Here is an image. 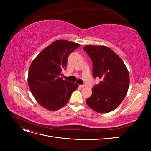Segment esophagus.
I'll return each instance as SVG.
<instances>
[{"mask_svg":"<svg viewBox=\"0 0 151 151\" xmlns=\"http://www.w3.org/2000/svg\"><path fill=\"white\" fill-rule=\"evenodd\" d=\"M80 88H84V87H86V84H82V85H80L79 86Z\"/></svg>","mask_w":151,"mask_h":151,"instance_id":"34e87169","label":"esophagus"}]
</instances>
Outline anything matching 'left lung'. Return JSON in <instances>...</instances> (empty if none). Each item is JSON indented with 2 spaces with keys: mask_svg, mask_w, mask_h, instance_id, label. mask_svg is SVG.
I'll return each instance as SVG.
<instances>
[{
  "mask_svg": "<svg viewBox=\"0 0 151 151\" xmlns=\"http://www.w3.org/2000/svg\"><path fill=\"white\" fill-rule=\"evenodd\" d=\"M83 50L92 60L94 78L101 80L93 88L86 103L98 113L110 112L126 96L130 83L129 71L119 56L107 47L88 45Z\"/></svg>",
  "mask_w": 151,
  "mask_h": 151,
  "instance_id": "8db88e82",
  "label": "left lung"
}]
</instances>
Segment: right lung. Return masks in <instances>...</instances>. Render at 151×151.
Masks as SVG:
<instances>
[{
    "mask_svg": "<svg viewBox=\"0 0 151 151\" xmlns=\"http://www.w3.org/2000/svg\"><path fill=\"white\" fill-rule=\"evenodd\" d=\"M80 45L65 40H57L41 52L31 63L28 82L38 103L50 111H55L68 103L79 85L63 80L69 55Z\"/></svg>",
    "mask_w": 151,
    "mask_h": 151,
    "instance_id": "1",
    "label": "right lung"
}]
</instances>
